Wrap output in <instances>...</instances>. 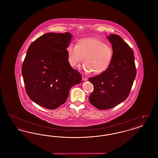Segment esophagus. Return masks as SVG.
Returning a JSON list of instances; mask_svg holds the SVG:
<instances>
[{"mask_svg":"<svg viewBox=\"0 0 158 158\" xmlns=\"http://www.w3.org/2000/svg\"><path fill=\"white\" fill-rule=\"evenodd\" d=\"M87 78L86 77H85V76H82V81H87Z\"/></svg>","mask_w":158,"mask_h":158,"instance_id":"esophagus-1","label":"esophagus"}]
</instances>
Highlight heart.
<instances>
[{"label": "heart", "instance_id": "b5f03b06", "mask_svg": "<svg viewBox=\"0 0 158 158\" xmlns=\"http://www.w3.org/2000/svg\"><path fill=\"white\" fill-rule=\"evenodd\" d=\"M66 52L72 67H77L84 58L83 69L87 72L92 71L94 74L105 71L110 65L113 56L111 47L95 38L81 40L76 45L69 44Z\"/></svg>", "mask_w": 158, "mask_h": 158}]
</instances>
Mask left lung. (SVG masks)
<instances>
[{
    "label": "left lung",
    "instance_id": "left-lung-1",
    "mask_svg": "<svg viewBox=\"0 0 158 158\" xmlns=\"http://www.w3.org/2000/svg\"><path fill=\"white\" fill-rule=\"evenodd\" d=\"M106 37L113 48L111 64L99 75L89 78L94 87L89 102L99 110L110 109L127 98L136 75L132 49L117 34Z\"/></svg>",
    "mask_w": 158,
    "mask_h": 158
}]
</instances>
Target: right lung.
I'll return each instance as SVG.
<instances>
[{
    "label": "right lung",
    "mask_w": 158,
    "mask_h": 158,
    "mask_svg": "<svg viewBox=\"0 0 158 158\" xmlns=\"http://www.w3.org/2000/svg\"><path fill=\"white\" fill-rule=\"evenodd\" d=\"M73 35L49 32L30 45L22 66L28 96L38 105L54 110L64 104L82 75L68 61L66 47Z\"/></svg>",
    "instance_id": "add662e5"
}]
</instances>
